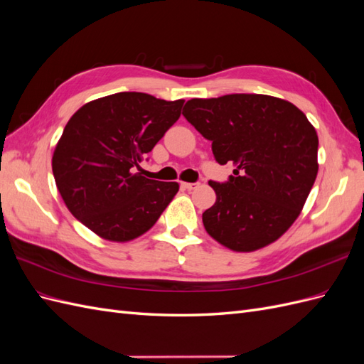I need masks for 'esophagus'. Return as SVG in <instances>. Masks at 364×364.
Wrapping results in <instances>:
<instances>
[{
  "label": "esophagus",
  "mask_w": 364,
  "mask_h": 364,
  "mask_svg": "<svg viewBox=\"0 0 364 364\" xmlns=\"http://www.w3.org/2000/svg\"><path fill=\"white\" fill-rule=\"evenodd\" d=\"M181 185H182V188L188 190V191L196 190V188H199V186H200V183H199V182H182Z\"/></svg>",
  "instance_id": "1"
}]
</instances>
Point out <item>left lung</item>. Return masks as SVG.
Here are the masks:
<instances>
[{
    "instance_id": "1",
    "label": "left lung",
    "mask_w": 364,
    "mask_h": 364,
    "mask_svg": "<svg viewBox=\"0 0 364 364\" xmlns=\"http://www.w3.org/2000/svg\"><path fill=\"white\" fill-rule=\"evenodd\" d=\"M182 115L213 142L234 176L209 181L217 200L202 214L206 232L235 252L277 241L299 217L316 181V129L293 103L262 94L193 98Z\"/></svg>"
}]
</instances>
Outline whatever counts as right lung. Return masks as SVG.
Here are the masks:
<instances>
[{"mask_svg":"<svg viewBox=\"0 0 364 364\" xmlns=\"http://www.w3.org/2000/svg\"><path fill=\"white\" fill-rule=\"evenodd\" d=\"M183 100L118 92L83 105L53 153V174L70 213L98 237L130 241L158 222L179 191L135 173L181 117Z\"/></svg>","mask_w":364,"mask_h":364,"instance_id":"obj_1","label":"right lung"}]
</instances>
